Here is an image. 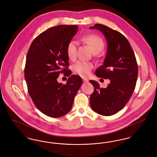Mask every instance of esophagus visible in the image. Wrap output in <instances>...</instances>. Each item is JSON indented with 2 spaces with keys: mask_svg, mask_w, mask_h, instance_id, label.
<instances>
[{
  "mask_svg": "<svg viewBox=\"0 0 157 157\" xmlns=\"http://www.w3.org/2000/svg\"><path fill=\"white\" fill-rule=\"evenodd\" d=\"M82 80H83V82H85V83L88 82V79H86V78H82Z\"/></svg>",
  "mask_w": 157,
  "mask_h": 157,
  "instance_id": "1",
  "label": "esophagus"
}]
</instances>
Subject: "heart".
I'll use <instances>...</instances> for the list:
<instances>
[{"mask_svg":"<svg viewBox=\"0 0 157 157\" xmlns=\"http://www.w3.org/2000/svg\"><path fill=\"white\" fill-rule=\"evenodd\" d=\"M80 40L83 43L89 45L95 54L100 52L104 48V40L97 35L90 34L83 35L80 38ZM67 53L68 58L71 60L73 61L76 58L77 44L76 42L71 40L68 43L67 47ZM93 67L94 65L92 63L88 62L79 60L73 65L72 71L76 74L85 78L90 75Z\"/></svg>","mask_w":157,"mask_h":157,"instance_id":"obj_1","label":"heart"}]
</instances>
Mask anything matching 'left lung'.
<instances>
[{
	"mask_svg": "<svg viewBox=\"0 0 157 157\" xmlns=\"http://www.w3.org/2000/svg\"><path fill=\"white\" fill-rule=\"evenodd\" d=\"M90 29L102 32L108 44L104 64L96 70L95 75L111 81L106 88H101L97 81L90 80L94 88L90 105L94 111L111 116L121 110L131 97L138 77V65L131 46L122 33L101 24Z\"/></svg>",
	"mask_w": 157,
	"mask_h": 157,
	"instance_id": "8db88e82",
	"label": "left lung"
}]
</instances>
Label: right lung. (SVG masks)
I'll use <instances>...</instances> for the list:
<instances>
[{
	"label": "right lung",
	"instance_id": "right-lung-1",
	"mask_svg": "<svg viewBox=\"0 0 157 157\" xmlns=\"http://www.w3.org/2000/svg\"><path fill=\"white\" fill-rule=\"evenodd\" d=\"M78 26L58 25L39 34L27 53L25 78L28 92L37 109L52 118H59L72 108L81 86V76L71 75L65 85L58 83L60 74L69 76L67 47Z\"/></svg>",
	"mask_w": 157,
	"mask_h": 157
}]
</instances>
